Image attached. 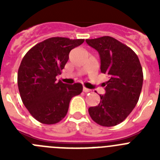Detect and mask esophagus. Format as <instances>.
Masks as SVG:
<instances>
[{
  "label": "esophagus",
  "mask_w": 160,
  "mask_h": 160,
  "mask_svg": "<svg viewBox=\"0 0 160 160\" xmlns=\"http://www.w3.org/2000/svg\"><path fill=\"white\" fill-rule=\"evenodd\" d=\"M90 90H89V89L86 88V87H83V92L87 93V92H90Z\"/></svg>",
  "instance_id": "obj_1"
}]
</instances>
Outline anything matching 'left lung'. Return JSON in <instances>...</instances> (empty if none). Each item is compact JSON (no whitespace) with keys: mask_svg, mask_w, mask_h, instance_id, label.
<instances>
[{"mask_svg":"<svg viewBox=\"0 0 160 160\" xmlns=\"http://www.w3.org/2000/svg\"><path fill=\"white\" fill-rule=\"evenodd\" d=\"M89 46L100 56L101 72L109 80L104 83L106 94H100V102L88 111L96 123L113 127L131 114L139 98L143 73L136 53L112 37L87 39Z\"/></svg>","mask_w":160,"mask_h":160,"instance_id":"left-lung-1","label":"left lung"}]
</instances>
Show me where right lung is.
<instances>
[{
    "instance_id": "right-lung-1",
    "label": "right lung",
    "mask_w": 160,
    "mask_h": 160,
    "mask_svg": "<svg viewBox=\"0 0 160 160\" xmlns=\"http://www.w3.org/2000/svg\"><path fill=\"white\" fill-rule=\"evenodd\" d=\"M84 39L48 38L31 48L18 69V85L22 100L33 118L44 124L60 122L67 114L73 96L82 91L81 83L57 82L73 48Z\"/></svg>"
}]
</instances>
